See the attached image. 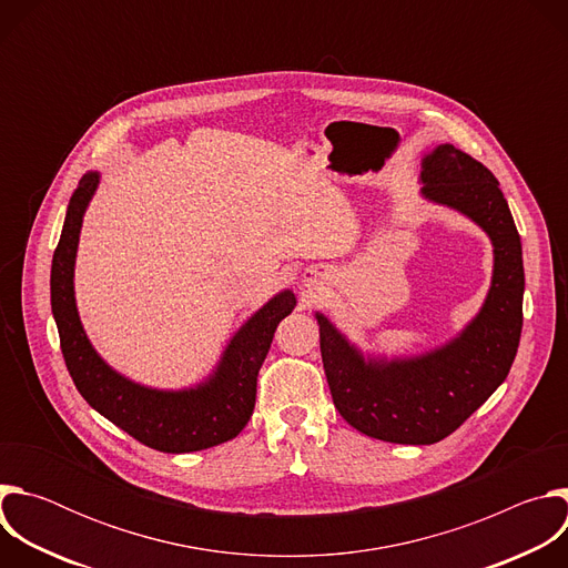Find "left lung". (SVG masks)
I'll return each instance as SVG.
<instances>
[{
    "instance_id": "obj_1",
    "label": "left lung",
    "mask_w": 568,
    "mask_h": 568,
    "mask_svg": "<svg viewBox=\"0 0 568 568\" xmlns=\"http://www.w3.org/2000/svg\"><path fill=\"white\" fill-rule=\"evenodd\" d=\"M420 195L476 222L493 240V283L478 314L447 344L414 357H373L316 312L333 402L357 432L399 445H434L456 432L508 377L524 323V261L497 178L452 143L423 156Z\"/></svg>"
}]
</instances>
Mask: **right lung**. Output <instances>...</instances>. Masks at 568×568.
Masks as SVG:
<instances>
[{
	"label": "right lung",
	"instance_id": "1",
	"mask_svg": "<svg viewBox=\"0 0 568 568\" xmlns=\"http://www.w3.org/2000/svg\"><path fill=\"white\" fill-rule=\"evenodd\" d=\"M101 175L90 171L73 191L51 263V312L67 371L92 409L139 443L166 454H186L235 438L256 404L258 371L270 353L276 326L294 305L292 290L272 296L226 344L215 371L191 388L161 390L116 373L90 344L80 323L73 267L83 215Z\"/></svg>",
	"mask_w": 568,
	"mask_h": 568
}]
</instances>
